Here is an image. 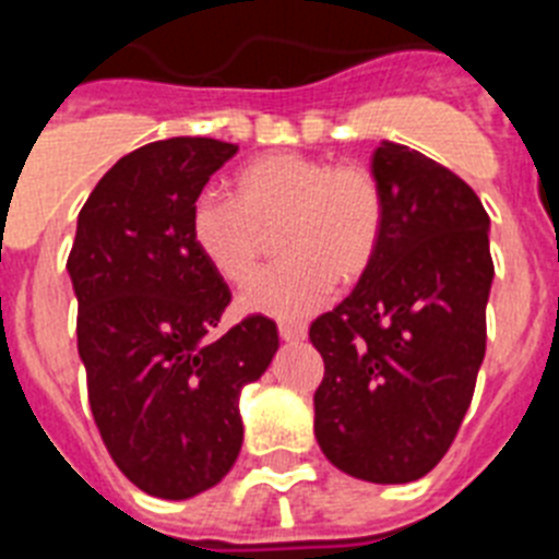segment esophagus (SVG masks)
I'll return each mask as SVG.
<instances>
[{
	"mask_svg": "<svg viewBox=\"0 0 559 559\" xmlns=\"http://www.w3.org/2000/svg\"><path fill=\"white\" fill-rule=\"evenodd\" d=\"M305 335H308V328H305V324H280V338L288 341V344H299V341H305Z\"/></svg>",
	"mask_w": 559,
	"mask_h": 559,
	"instance_id": "obj_1",
	"label": "esophagus"
}]
</instances>
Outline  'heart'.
<instances>
[{"label":"heart","instance_id":"heart-1","mask_svg":"<svg viewBox=\"0 0 559 559\" xmlns=\"http://www.w3.org/2000/svg\"><path fill=\"white\" fill-rule=\"evenodd\" d=\"M285 257L240 296L246 313L302 319L324 305L335 280L355 283L383 231V192L360 165H335L302 153H271L240 167L235 195L206 190L192 201L190 237L226 283L257 269L265 231Z\"/></svg>","mask_w":559,"mask_h":559}]
</instances>
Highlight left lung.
<instances>
[{
    "mask_svg": "<svg viewBox=\"0 0 559 559\" xmlns=\"http://www.w3.org/2000/svg\"><path fill=\"white\" fill-rule=\"evenodd\" d=\"M383 231L353 294L310 324L324 358L313 431L372 484L417 481L448 453L487 347L490 218L456 173L383 140Z\"/></svg>",
    "mask_w": 559,
    "mask_h": 559,
    "instance_id": "1",
    "label": "left lung"
}]
</instances>
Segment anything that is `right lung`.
I'll return each mask as SVG.
<instances>
[{
	"label": "right lung",
	"instance_id": "add662e5",
	"mask_svg": "<svg viewBox=\"0 0 559 559\" xmlns=\"http://www.w3.org/2000/svg\"><path fill=\"white\" fill-rule=\"evenodd\" d=\"M237 145L173 136L122 156L78 215L67 271L88 406L114 464L142 492L185 501L231 471L240 392L280 349L249 316L212 341L231 294L190 237V210Z\"/></svg>",
	"mask_w": 559,
	"mask_h": 559
}]
</instances>
